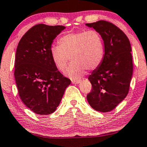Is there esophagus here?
I'll return each instance as SVG.
<instances>
[{"label":"esophagus","mask_w":147,"mask_h":147,"mask_svg":"<svg viewBox=\"0 0 147 147\" xmlns=\"http://www.w3.org/2000/svg\"><path fill=\"white\" fill-rule=\"evenodd\" d=\"M80 82H81V80H72V84H79V83H80Z\"/></svg>","instance_id":"obj_1"}]
</instances>
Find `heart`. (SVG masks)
I'll use <instances>...</instances> for the list:
<instances>
[{
	"mask_svg": "<svg viewBox=\"0 0 147 147\" xmlns=\"http://www.w3.org/2000/svg\"><path fill=\"white\" fill-rule=\"evenodd\" d=\"M59 44L51 47V58L58 70L63 72L70 57L72 63L66 75L72 79H80L85 70L96 69L103 59V39L96 30L68 33L59 39Z\"/></svg>",
	"mask_w": 147,
	"mask_h": 147,
	"instance_id": "b5f03b06",
	"label": "heart"
}]
</instances>
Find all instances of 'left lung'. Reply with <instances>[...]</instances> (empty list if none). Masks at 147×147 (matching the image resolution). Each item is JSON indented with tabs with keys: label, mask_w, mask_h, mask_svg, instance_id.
Wrapping results in <instances>:
<instances>
[{
	"label": "left lung",
	"mask_w": 147,
	"mask_h": 147,
	"mask_svg": "<svg viewBox=\"0 0 147 147\" xmlns=\"http://www.w3.org/2000/svg\"><path fill=\"white\" fill-rule=\"evenodd\" d=\"M86 25L100 33L105 47L101 63L88 77L92 90L87 100L95 110L108 112L129 93L133 74L131 48L125 33L112 22L98 20Z\"/></svg>",
	"instance_id": "obj_1"
}]
</instances>
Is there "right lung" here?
Returning a JSON list of instances; mask_svg holds the SVG:
<instances>
[{
	"mask_svg": "<svg viewBox=\"0 0 147 147\" xmlns=\"http://www.w3.org/2000/svg\"><path fill=\"white\" fill-rule=\"evenodd\" d=\"M64 29L36 24L18 45L14 70L18 91L24 105L37 114L53 113L71 82L58 71L50 53L53 41Z\"/></svg>",
	"mask_w": 147,
	"mask_h": 147,
	"instance_id": "right-lung-1",
	"label": "right lung"
}]
</instances>
